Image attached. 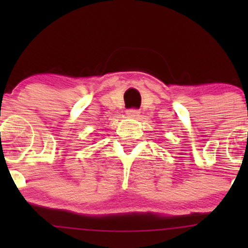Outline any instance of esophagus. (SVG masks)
Listing matches in <instances>:
<instances>
[{"label":"esophagus","mask_w":248,"mask_h":248,"mask_svg":"<svg viewBox=\"0 0 248 248\" xmlns=\"http://www.w3.org/2000/svg\"><path fill=\"white\" fill-rule=\"evenodd\" d=\"M139 114H140V111H139L138 109H134V108H132V109H128V110H127V115H128V116L136 117V116H138Z\"/></svg>","instance_id":"34e87169"}]
</instances>
